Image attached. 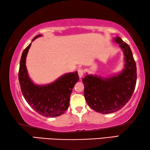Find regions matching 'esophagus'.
Returning a JSON list of instances; mask_svg holds the SVG:
<instances>
[{
  "label": "esophagus",
  "instance_id": "34e87169",
  "mask_svg": "<svg viewBox=\"0 0 150 150\" xmlns=\"http://www.w3.org/2000/svg\"><path fill=\"white\" fill-rule=\"evenodd\" d=\"M83 69H79L78 70V75H79V77L80 79L82 78L83 77Z\"/></svg>",
  "mask_w": 150,
  "mask_h": 150
}]
</instances>
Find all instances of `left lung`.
Wrapping results in <instances>:
<instances>
[{"instance_id": "1", "label": "left lung", "mask_w": 150, "mask_h": 150, "mask_svg": "<svg viewBox=\"0 0 150 150\" xmlns=\"http://www.w3.org/2000/svg\"><path fill=\"white\" fill-rule=\"evenodd\" d=\"M112 40L123 52V69L106 77L86 73L82 79L86 102L93 110L102 114L120 110L130 99L136 84V65L130 46L120 37Z\"/></svg>"}]
</instances>
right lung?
I'll return each mask as SVG.
<instances>
[{
    "instance_id": "1",
    "label": "right lung",
    "mask_w": 150,
    "mask_h": 150,
    "mask_svg": "<svg viewBox=\"0 0 150 150\" xmlns=\"http://www.w3.org/2000/svg\"><path fill=\"white\" fill-rule=\"evenodd\" d=\"M42 36V34L36 35L32 42ZM31 44L24 50L20 62L18 79L22 95L28 105L40 115L50 118L59 116L69 108L71 94L79 80L78 73H65L49 84H35L30 77L26 65Z\"/></svg>"
}]
</instances>
